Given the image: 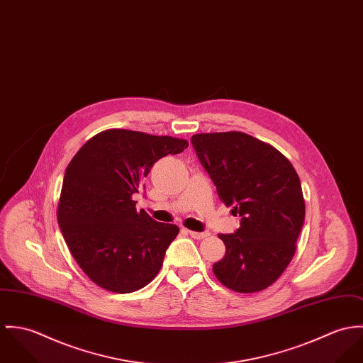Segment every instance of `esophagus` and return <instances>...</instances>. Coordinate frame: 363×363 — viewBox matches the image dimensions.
<instances>
[{
    "label": "esophagus",
    "mask_w": 363,
    "mask_h": 363,
    "mask_svg": "<svg viewBox=\"0 0 363 363\" xmlns=\"http://www.w3.org/2000/svg\"><path fill=\"white\" fill-rule=\"evenodd\" d=\"M188 234L195 240H203V238L208 237V233H198V231H191V230H188Z\"/></svg>",
    "instance_id": "obj_1"
}]
</instances>
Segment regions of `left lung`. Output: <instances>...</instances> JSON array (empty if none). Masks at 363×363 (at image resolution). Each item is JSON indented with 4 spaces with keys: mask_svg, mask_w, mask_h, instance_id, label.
I'll list each match as a JSON object with an SVG mask.
<instances>
[{
    "mask_svg": "<svg viewBox=\"0 0 363 363\" xmlns=\"http://www.w3.org/2000/svg\"><path fill=\"white\" fill-rule=\"evenodd\" d=\"M220 201L242 217L234 234H218L224 257L213 273L242 294L262 291L284 273L305 220L299 177L272 145L243 132L196 133L191 139Z\"/></svg>",
    "mask_w": 363,
    "mask_h": 363,
    "instance_id": "obj_1",
    "label": "left lung"
}]
</instances>
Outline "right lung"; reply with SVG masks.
Segmentation results:
<instances>
[{"instance_id":"right-lung-1","label":"right lung","mask_w":363,"mask_h":363,"mask_svg":"<svg viewBox=\"0 0 363 363\" xmlns=\"http://www.w3.org/2000/svg\"><path fill=\"white\" fill-rule=\"evenodd\" d=\"M186 147L185 139L107 129L89 139L68 164L57 220L74 259L99 286L129 294L160 272L179 228L136 211L132 196L155 162Z\"/></svg>"}]
</instances>
